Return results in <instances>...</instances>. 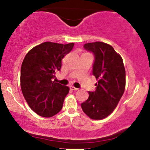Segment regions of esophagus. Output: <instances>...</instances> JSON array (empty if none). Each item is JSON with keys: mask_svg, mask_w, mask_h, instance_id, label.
Wrapping results in <instances>:
<instances>
[{"mask_svg": "<svg viewBox=\"0 0 150 150\" xmlns=\"http://www.w3.org/2000/svg\"><path fill=\"white\" fill-rule=\"evenodd\" d=\"M70 89H71L72 91H77V90H78V88H76V87H73V86H70Z\"/></svg>", "mask_w": 150, "mask_h": 150, "instance_id": "34e87169", "label": "esophagus"}]
</instances>
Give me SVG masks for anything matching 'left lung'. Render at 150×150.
<instances>
[{
    "label": "left lung",
    "instance_id": "8db88e82",
    "mask_svg": "<svg viewBox=\"0 0 150 150\" xmlns=\"http://www.w3.org/2000/svg\"><path fill=\"white\" fill-rule=\"evenodd\" d=\"M94 56L92 75L98 80L96 90L81 104L89 118L101 120L113 112L124 93L125 70L121 56L109 44L96 42L84 45Z\"/></svg>",
    "mask_w": 150,
    "mask_h": 150
}]
</instances>
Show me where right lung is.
<instances>
[{
  "instance_id": "1",
  "label": "right lung",
  "mask_w": 150,
  "mask_h": 150,
  "mask_svg": "<svg viewBox=\"0 0 150 150\" xmlns=\"http://www.w3.org/2000/svg\"><path fill=\"white\" fill-rule=\"evenodd\" d=\"M73 46L74 43L46 42L31 49L24 58L20 71L22 92L30 107L39 116L49 118L62 109L69 87L53 79L61 70V60Z\"/></svg>"
}]
</instances>
